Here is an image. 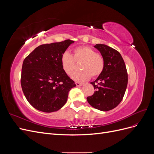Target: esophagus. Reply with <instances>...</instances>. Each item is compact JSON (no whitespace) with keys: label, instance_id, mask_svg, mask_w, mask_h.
Segmentation results:
<instances>
[{"label":"esophagus","instance_id":"esophagus-1","mask_svg":"<svg viewBox=\"0 0 154 154\" xmlns=\"http://www.w3.org/2000/svg\"><path fill=\"white\" fill-rule=\"evenodd\" d=\"M76 85L77 87H81L83 85V83H79V82H76Z\"/></svg>","mask_w":154,"mask_h":154}]
</instances>
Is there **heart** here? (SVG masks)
Instances as JSON below:
<instances>
[{
  "label": "heart",
  "mask_w": 154,
  "mask_h": 154,
  "mask_svg": "<svg viewBox=\"0 0 154 154\" xmlns=\"http://www.w3.org/2000/svg\"><path fill=\"white\" fill-rule=\"evenodd\" d=\"M61 64L63 71L67 74H71L76 62L82 61L80 64V71L74 72L71 77L75 81L84 82L92 77L98 76L103 72L105 67L104 58L91 48L83 46L78 47L73 51V55L65 51L61 57Z\"/></svg>",
  "instance_id": "1"
}]
</instances>
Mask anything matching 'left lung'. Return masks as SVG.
Here are the masks:
<instances>
[{
    "mask_svg": "<svg viewBox=\"0 0 154 154\" xmlns=\"http://www.w3.org/2000/svg\"><path fill=\"white\" fill-rule=\"evenodd\" d=\"M94 47L104 58L105 67L96 80L91 82L96 91L87 100L97 110L109 111L123 100L128 83L127 69L118 51L105 44H96Z\"/></svg>",
    "mask_w": 154,
    "mask_h": 154,
    "instance_id": "left-lung-1",
    "label": "left lung"
}]
</instances>
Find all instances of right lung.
I'll return each mask as SVG.
<instances>
[{
    "label": "right lung",
    "mask_w": 154,
    "mask_h": 154,
    "mask_svg": "<svg viewBox=\"0 0 154 154\" xmlns=\"http://www.w3.org/2000/svg\"><path fill=\"white\" fill-rule=\"evenodd\" d=\"M74 42L66 40L41 45L24 59L21 86L27 100L36 110L48 113L58 111L66 103L69 91L76 87L60 60Z\"/></svg>",
    "instance_id": "add662e5"
}]
</instances>
